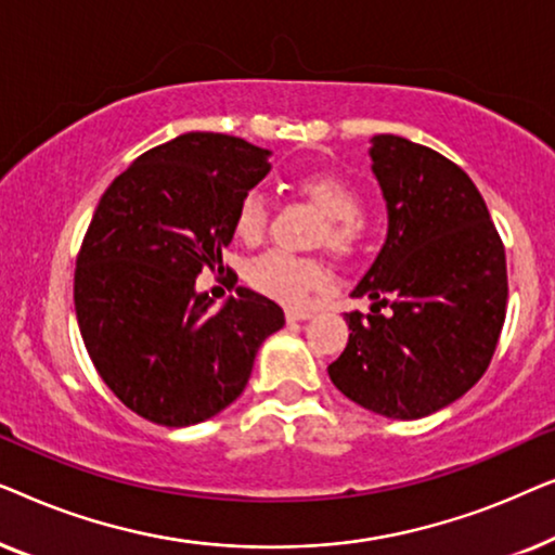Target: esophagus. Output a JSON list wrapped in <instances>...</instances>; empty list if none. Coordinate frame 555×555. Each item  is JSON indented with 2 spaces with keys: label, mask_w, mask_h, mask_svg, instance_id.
I'll return each mask as SVG.
<instances>
[{
  "label": "esophagus",
  "mask_w": 555,
  "mask_h": 555,
  "mask_svg": "<svg viewBox=\"0 0 555 555\" xmlns=\"http://www.w3.org/2000/svg\"><path fill=\"white\" fill-rule=\"evenodd\" d=\"M285 315H287V321H291V323H298V321H308V318H313V310H308V308H287Z\"/></svg>",
  "instance_id": "34e87169"
}]
</instances>
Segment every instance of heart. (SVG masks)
<instances>
[{"instance_id": "obj_1", "label": "heart", "mask_w": 555, "mask_h": 555, "mask_svg": "<svg viewBox=\"0 0 555 555\" xmlns=\"http://www.w3.org/2000/svg\"><path fill=\"white\" fill-rule=\"evenodd\" d=\"M298 189L315 204L318 209L328 217L325 222V245L333 253L348 255L353 253L361 237L359 215V194L346 184L344 179L333 177V173H306L298 179ZM234 234L242 242L262 240L268 230V204L260 194L242 196V202L234 209ZM247 283L270 298L283 302H300L315 285L323 283L325 270L321 262L302 260L287 253H264L255 257L245 270Z\"/></svg>"}]
</instances>
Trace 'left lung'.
Returning <instances> with one entry per match:
<instances>
[{"mask_svg":"<svg viewBox=\"0 0 555 555\" xmlns=\"http://www.w3.org/2000/svg\"><path fill=\"white\" fill-rule=\"evenodd\" d=\"M386 202V242L346 315L348 344L328 366L336 389L389 420L435 414L480 382L505 323V247L473 179L401 135L371 139ZM390 313L380 315V308Z\"/></svg>","mask_w":555,"mask_h":555,"instance_id":"8db88e82","label":"left lung"}]
</instances>
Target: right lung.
Listing matches in <instances>:
<instances>
[{
    "instance_id": "obj_1",
    "label": "right lung",
    "mask_w": 555,
    "mask_h": 555,
    "mask_svg": "<svg viewBox=\"0 0 555 555\" xmlns=\"http://www.w3.org/2000/svg\"><path fill=\"white\" fill-rule=\"evenodd\" d=\"M268 149L184 133L135 158L98 202L75 268V315L108 389L143 420L192 427L245 391L262 340L285 325L237 287L211 310L196 291L222 264L234 209L270 173Z\"/></svg>"
}]
</instances>
